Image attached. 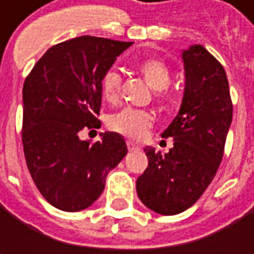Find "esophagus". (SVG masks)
I'll return each mask as SVG.
<instances>
[{
	"label": "esophagus",
	"instance_id": "obj_1",
	"mask_svg": "<svg viewBox=\"0 0 254 254\" xmlns=\"http://www.w3.org/2000/svg\"><path fill=\"white\" fill-rule=\"evenodd\" d=\"M127 147H128V151H135V150H138V145L134 141H131V140H127Z\"/></svg>",
	"mask_w": 254,
	"mask_h": 254
}]
</instances>
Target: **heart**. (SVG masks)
<instances>
[{"mask_svg": "<svg viewBox=\"0 0 254 254\" xmlns=\"http://www.w3.org/2000/svg\"><path fill=\"white\" fill-rule=\"evenodd\" d=\"M137 72L141 74L145 83L157 92L158 102H168L171 94L168 92V86L171 84L172 73L171 67L164 62L161 58L148 56L141 59L137 64ZM100 92L103 99L110 104H116L122 96V76L117 70L109 69L103 73L100 79ZM154 124V116L145 110H135V109H124L122 112L112 116L109 126L114 131L120 132L123 135L140 140Z\"/></svg>", "mask_w": 254, "mask_h": 254, "instance_id": "heart-1", "label": "heart"}]
</instances>
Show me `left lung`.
Segmentation results:
<instances>
[{
	"label": "left lung",
	"mask_w": 254,
	"mask_h": 254,
	"mask_svg": "<svg viewBox=\"0 0 254 254\" xmlns=\"http://www.w3.org/2000/svg\"><path fill=\"white\" fill-rule=\"evenodd\" d=\"M185 93L178 116L162 138L174 147L164 157L145 148L148 167L137 180L141 202L157 213L177 215L190 208L209 187L219 168L233 104L226 72L203 46L182 54Z\"/></svg>",
	"instance_id": "left-lung-1"
}]
</instances>
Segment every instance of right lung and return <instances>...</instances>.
Listing matches in <instances>:
<instances>
[{
	"instance_id": "right-lung-1",
	"label": "right lung",
	"mask_w": 254,
	"mask_h": 254,
	"mask_svg": "<svg viewBox=\"0 0 254 254\" xmlns=\"http://www.w3.org/2000/svg\"><path fill=\"white\" fill-rule=\"evenodd\" d=\"M132 42L84 35L49 48L22 87V147L36 188L64 212L86 209L102 195L109 171L127 154L122 135L79 138L100 127V79Z\"/></svg>"
}]
</instances>
